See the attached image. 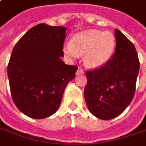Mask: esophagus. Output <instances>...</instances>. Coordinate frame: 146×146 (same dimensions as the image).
<instances>
[{"label": "esophagus", "mask_w": 146, "mask_h": 146, "mask_svg": "<svg viewBox=\"0 0 146 146\" xmlns=\"http://www.w3.org/2000/svg\"><path fill=\"white\" fill-rule=\"evenodd\" d=\"M83 73H84V71H83V70L81 68V67H79V68H78V70H77V71H76V75H83Z\"/></svg>", "instance_id": "esophagus-1"}]
</instances>
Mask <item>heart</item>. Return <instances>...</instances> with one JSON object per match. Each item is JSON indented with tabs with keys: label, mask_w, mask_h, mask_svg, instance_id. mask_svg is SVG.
<instances>
[{
	"label": "heart",
	"mask_w": 146,
	"mask_h": 146,
	"mask_svg": "<svg viewBox=\"0 0 146 146\" xmlns=\"http://www.w3.org/2000/svg\"><path fill=\"white\" fill-rule=\"evenodd\" d=\"M116 46V39L110 32L90 30L77 34L73 41L64 47V52L71 58L83 56L86 67H101L113 55Z\"/></svg>",
	"instance_id": "1"
}]
</instances>
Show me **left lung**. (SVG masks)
<instances>
[{"instance_id": "obj_1", "label": "left lung", "mask_w": 146, "mask_h": 146, "mask_svg": "<svg viewBox=\"0 0 146 146\" xmlns=\"http://www.w3.org/2000/svg\"><path fill=\"white\" fill-rule=\"evenodd\" d=\"M115 52L102 66L86 71L84 97L90 113L102 120L121 114L136 90L140 62L133 44L115 29Z\"/></svg>"}]
</instances>
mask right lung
Instances as JSON below:
<instances>
[{
  "label": "right lung",
  "mask_w": 146,
  "mask_h": 146,
  "mask_svg": "<svg viewBox=\"0 0 146 146\" xmlns=\"http://www.w3.org/2000/svg\"><path fill=\"white\" fill-rule=\"evenodd\" d=\"M66 30L39 24L13 49L8 65L11 96L29 117L42 119L56 113L66 86L75 78L78 67L61 60Z\"/></svg>",
  "instance_id": "add662e5"
}]
</instances>
